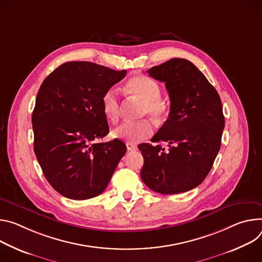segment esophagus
Listing matches in <instances>:
<instances>
[{"instance_id":"1","label":"esophagus","mask_w":262,"mask_h":262,"mask_svg":"<svg viewBox=\"0 0 262 262\" xmlns=\"http://www.w3.org/2000/svg\"><path fill=\"white\" fill-rule=\"evenodd\" d=\"M126 146H127V150L128 151H135V150H137L136 144H134L132 142H127Z\"/></svg>"}]
</instances>
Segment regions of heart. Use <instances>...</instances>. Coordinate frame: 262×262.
<instances>
[{
    "instance_id": "obj_1",
    "label": "heart",
    "mask_w": 262,
    "mask_h": 262,
    "mask_svg": "<svg viewBox=\"0 0 262 262\" xmlns=\"http://www.w3.org/2000/svg\"><path fill=\"white\" fill-rule=\"evenodd\" d=\"M127 90L142 100V113H148L155 120H161L167 114L168 105L161 97V86L155 80L146 76H135L131 78ZM102 111L105 118L114 123L119 119V96L114 90H108L101 99ZM153 134V127L147 120L137 122H125L116 127L112 135L115 138L129 142H139Z\"/></svg>"
}]
</instances>
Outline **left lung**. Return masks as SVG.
Here are the masks:
<instances>
[{
	"mask_svg": "<svg viewBox=\"0 0 262 262\" xmlns=\"http://www.w3.org/2000/svg\"><path fill=\"white\" fill-rule=\"evenodd\" d=\"M148 73L164 82L168 92V119L151 139L167 142L168 149L139 144L140 177L156 192H185L204 181L220 151L225 127L222 101L206 77L186 59L172 58Z\"/></svg>",
	"mask_w": 262,
	"mask_h": 262,
	"instance_id": "left-lung-1",
	"label": "left lung"
}]
</instances>
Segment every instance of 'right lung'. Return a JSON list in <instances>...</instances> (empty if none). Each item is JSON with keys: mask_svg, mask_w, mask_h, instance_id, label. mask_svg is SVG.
<instances>
[{"mask_svg": "<svg viewBox=\"0 0 262 262\" xmlns=\"http://www.w3.org/2000/svg\"><path fill=\"white\" fill-rule=\"evenodd\" d=\"M126 74L70 61L40 86L32 113L34 152L48 182L66 198L86 200L102 193L126 154L120 139L96 142L109 133L102 96Z\"/></svg>", "mask_w": 262, "mask_h": 262, "instance_id": "right-lung-1", "label": "right lung"}]
</instances>
